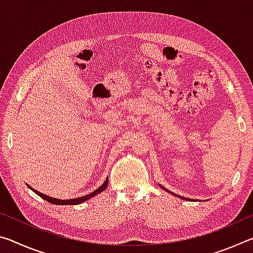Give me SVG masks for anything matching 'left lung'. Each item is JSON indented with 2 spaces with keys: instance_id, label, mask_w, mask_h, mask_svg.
<instances>
[{
  "instance_id": "8db88e82",
  "label": "left lung",
  "mask_w": 253,
  "mask_h": 253,
  "mask_svg": "<svg viewBox=\"0 0 253 253\" xmlns=\"http://www.w3.org/2000/svg\"><path fill=\"white\" fill-rule=\"evenodd\" d=\"M166 191H168V190H166Z\"/></svg>"
}]
</instances>
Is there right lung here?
<instances>
[{
    "instance_id": "obj_1",
    "label": "right lung",
    "mask_w": 253,
    "mask_h": 253,
    "mask_svg": "<svg viewBox=\"0 0 253 253\" xmlns=\"http://www.w3.org/2000/svg\"><path fill=\"white\" fill-rule=\"evenodd\" d=\"M107 185H108V179H106L105 183L102 184V185H101L99 188H98V190H96L95 192H92V193L85 195V196H81V198L71 199V200H58V199H54V198H50V196H46V195H44V194H42V193H40V192L33 190V188H32V190H33L34 192H36V193H37L38 195L41 196L42 199L45 200V201H48V202L52 203V204H57V205H76V204L83 203V202H84V201H87L88 199L92 198V196L97 195L98 193H100V192L106 190ZM29 187H31V186H29Z\"/></svg>"
}]
</instances>
